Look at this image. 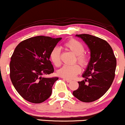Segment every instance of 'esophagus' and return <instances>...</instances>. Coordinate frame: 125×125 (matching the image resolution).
<instances>
[{
  "label": "esophagus",
  "instance_id": "esophagus-1",
  "mask_svg": "<svg viewBox=\"0 0 125 125\" xmlns=\"http://www.w3.org/2000/svg\"><path fill=\"white\" fill-rule=\"evenodd\" d=\"M63 80L64 81H66L67 83H71V82H72V81L71 80H68V79H63Z\"/></svg>",
  "mask_w": 125,
  "mask_h": 125
}]
</instances>
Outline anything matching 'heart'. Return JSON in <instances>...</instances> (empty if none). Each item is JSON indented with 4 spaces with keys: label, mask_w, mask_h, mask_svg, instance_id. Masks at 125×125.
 <instances>
[{
    "label": "heart",
    "mask_w": 125,
    "mask_h": 125,
    "mask_svg": "<svg viewBox=\"0 0 125 125\" xmlns=\"http://www.w3.org/2000/svg\"><path fill=\"white\" fill-rule=\"evenodd\" d=\"M64 48L71 52L76 55V61L81 65L82 67H85L87 66L89 62V56L84 52V47L79 41L70 39L64 44ZM50 58L51 61L56 66H59L61 64V51L59 49L55 48L51 51L50 53ZM81 68L77 64L72 66H64L60 69L58 74L65 79H73L81 72Z\"/></svg>",
    "instance_id": "b5f03b06"
}]
</instances>
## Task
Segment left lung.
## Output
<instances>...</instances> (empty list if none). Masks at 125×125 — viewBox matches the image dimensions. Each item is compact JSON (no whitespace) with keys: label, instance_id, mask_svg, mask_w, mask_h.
Here are the masks:
<instances>
[{"label":"left lung","instance_id":"1","mask_svg":"<svg viewBox=\"0 0 125 125\" xmlns=\"http://www.w3.org/2000/svg\"><path fill=\"white\" fill-rule=\"evenodd\" d=\"M88 46L90 59L79 86L73 92L74 97L83 102H92L100 98L110 88L115 76L116 59L110 44L98 37L76 35Z\"/></svg>","mask_w":125,"mask_h":125}]
</instances>
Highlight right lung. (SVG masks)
Segmentation results:
<instances>
[{
	"label": "right lung",
	"mask_w": 125,
	"mask_h": 125,
	"mask_svg": "<svg viewBox=\"0 0 125 125\" xmlns=\"http://www.w3.org/2000/svg\"><path fill=\"white\" fill-rule=\"evenodd\" d=\"M61 39L38 36L24 40L16 47L10 62V77L24 99L41 104L51 96L58 77L43 76L54 72L50 53Z\"/></svg>",
	"instance_id": "right-lung-1"
}]
</instances>
